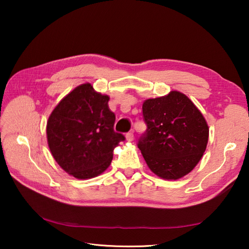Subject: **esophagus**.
Masks as SVG:
<instances>
[{
    "mask_svg": "<svg viewBox=\"0 0 249 249\" xmlns=\"http://www.w3.org/2000/svg\"><path fill=\"white\" fill-rule=\"evenodd\" d=\"M125 138H126L127 141H133L134 140V134H133V132L126 133L125 134Z\"/></svg>",
    "mask_w": 249,
    "mask_h": 249,
    "instance_id": "esophagus-1",
    "label": "esophagus"
}]
</instances>
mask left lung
<instances>
[{"mask_svg": "<svg viewBox=\"0 0 249 249\" xmlns=\"http://www.w3.org/2000/svg\"><path fill=\"white\" fill-rule=\"evenodd\" d=\"M147 126L138 148L149 169L165 179L189 173L201 159L209 139V126L200 111L178 91L143 103Z\"/></svg>", "mask_w": 249, "mask_h": 249, "instance_id": "obj_1", "label": "left lung"}]
</instances>
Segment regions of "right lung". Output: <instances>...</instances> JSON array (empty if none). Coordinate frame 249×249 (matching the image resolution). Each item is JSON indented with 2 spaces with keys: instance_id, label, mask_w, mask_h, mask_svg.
<instances>
[{
  "instance_id": "right-lung-1",
  "label": "right lung",
  "mask_w": 249,
  "mask_h": 249,
  "mask_svg": "<svg viewBox=\"0 0 249 249\" xmlns=\"http://www.w3.org/2000/svg\"><path fill=\"white\" fill-rule=\"evenodd\" d=\"M109 96L87 83L74 88L52 112L47 124L51 153L60 167L80 179L101 175L111 164L113 149L125 138L114 131Z\"/></svg>"
}]
</instances>
